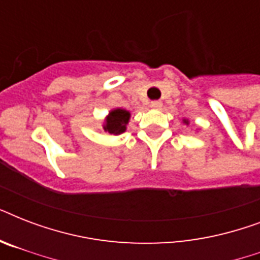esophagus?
Masks as SVG:
<instances>
[{"instance_id":"1","label":"esophagus","mask_w":260,"mask_h":260,"mask_svg":"<svg viewBox=\"0 0 260 260\" xmlns=\"http://www.w3.org/2000/svg\"><path fill=\"white\" fill-rule=\"evenodd\" d=\"M162 105L163 104L160 101H152L150 104V106L152 108V109H160V108H162Z\"/></svg>"}]
</instances>
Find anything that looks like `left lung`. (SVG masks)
Segmentation results:
<instances>
[{"instance_id":"8db88e82","label":"left lung","mask_w":260,"mask_h":260,"mask_svg":"<svg viewBox=\"0 0 260 260\" xmlns=\"http://www.w3.org/2000/svg\"><path fill=\"white\" fill-rule=\"evenodd\" d=\"M182 122H183L185 125H189V124H190V120H189V118L183 117V118H182Z\"/></svg>"}]
</instances>
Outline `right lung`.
<instances>
[{"label":"right lung","instance_id":"1","mask_svg":"<svg viewBox=\"0 0 260 260\" xmlns=\"http://www.w3.org/2000/svg\"><path fill=\"white\" fill-rule=\"evenodd\" d=\"M131 120V112L124 109V108H114L106 114L102 122V128L106 134L109 135H117L124 134L126 131V125Z\"/></svg>","mask_w":260,"mask_h":260}]
</instances>
